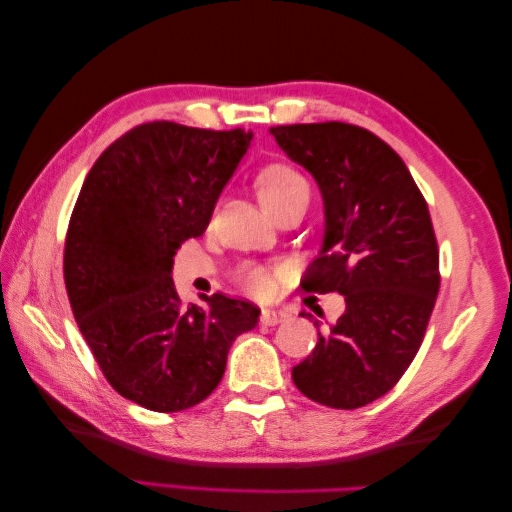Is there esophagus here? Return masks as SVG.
Here are the masks:
<instances>
[{"label":"esophagus","instance_id":"obj_1","mask_svg":"<svg viewBox=\"0 0 512 512\" xmlns=\"http://www.w3.org/2000/svg\"><path fill=\"white\" fill-rule=\"evenodd\" d=\"M286 313L283 311H276V308H263V313H261V322L265 324V326H274V324H281L283 320H286Z\"/></svg>","mask_w":512,"mask_h":512}]
</instances>
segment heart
<instances>
[{
    "label": "heart",
    "instance_id": "obj_1",
    "mask_svg": "<svg viewBox=\"0 0 512 512\" xmlns=\"http://www.w3.org/2000/svg\"><path fill=\"white\" fill-rule=\"evenodd\" d=\"M301 195H308V183L288 165H270L258 177V197L270 215H276L283 206ZM240 281L251 292H265L272 286V274L265 267L251 265L240 272Z\"/></svg>",
    "mask_w": 512,
    "mask_h": 512
}]
</instances>
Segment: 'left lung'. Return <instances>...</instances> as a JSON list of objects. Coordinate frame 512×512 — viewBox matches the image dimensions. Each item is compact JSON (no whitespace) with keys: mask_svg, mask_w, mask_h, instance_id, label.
Segmentation results:
<instances>
[{"mask_svg":"<svg viewBox=\"0 0 512 512\" xmlns=\"http://www.w3.org/2000/svg\"><path fill=\"white\" fill-rule=\"evenodd\" d=\"M270 133L315 179L324 204L322 247L304 288L338 290L347 304L324 333L311 313H299L315 322L317 345L292 367V381L322 406H367L413 363L438 297L429 206L395 149L367 129L322 122Z\"/></svg>","mask_w":512,"mask_h":512,"instance_id":"left-lung-1","label":"left lung"}]
</instances>
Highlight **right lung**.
Here are the masks:
<instances>
[{"instance_id": "obj_1", "label": "right lung", "mask_w": 512, "mask_h": 512, "mask_svg": "<svg viewBox=\"0 0 512 512\" xmlns=\"http://www.w3.org/2000/svg\"><path fill=\"white\" fill-rule=\"evenodd\" d=\"M254 133L147 122L90 167L65 240L72 313L108 383L156 413L197 406L261 311L224 295L183 306L172 267L211 224Z\"/></svg>"}]
</instances>
